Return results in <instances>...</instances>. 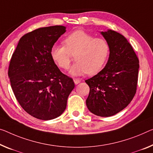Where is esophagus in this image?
Listing matches in <instances>:
<instances>
[{"label": "esophagus", "mask_w": 153, "mask_h": 153, "mask_svg": "<svg viewBox=\"0 0 153 153\" xmlns=\"http://www.w3.org/2000/svg\"><path fill=\"white\" fill-rule=\"evenodd\" d=\"M73 80H74V83L76 84V85L79 84V83H80V82H81V80H80L79 79H76V78H75V79H74Z\"/></svg>", "instance_id": "1"}]
</instances>
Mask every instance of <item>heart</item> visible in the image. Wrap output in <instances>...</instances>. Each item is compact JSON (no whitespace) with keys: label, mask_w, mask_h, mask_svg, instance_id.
<instances>
[{"label":"heart","mask_w":153,"mask_h":153,"mask_svg":"<svg viewBox=\"0 0 153 153\" xmlns=\"http://www.w3.org/2000/svg\"><path fill=\"white\" fill-rule=\"evenodd\" d=\"M64 45L55 44L51 49V56L61 68H69L72 55L76 61L70 70L72 76L99 72L106 63L109 54V45L106 39L94 37L89 33L78 30L63 40Z\"/></svg>","instance_id":"obj_1"}]
</instances>
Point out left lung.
Listing matches in <instances>:
<instances>
[{
	"label": "left lung",
	"mask_w": 153,
	"mask_h": 153,
	"mask_svg": "<svg viewBox=\"0 0 153 153\" xmlns=\"http://www.w3.org/2000/svg\"><path fill=\"white\" fill-rule=\"evenodd\" d=\"M109 45V57L100 72L85 80L90 87L86 105L92 114L114 116L131 102L137 90L139 60L123 35L108 29L100 32Z\"/></svg>",
	"instance_id": "left-lung-1"
}]
</instances>
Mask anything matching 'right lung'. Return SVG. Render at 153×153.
I'll return each mask as SVG.
<instances>
[{
    "label": "right lung",
    "mask_w": 153,
    "mask_h": 153,
    "mask_svg": "<svg viewBox=\"0 0 153 153\" xmlns=\"http://www.w3.org/2000/svg\"><path fill=\"white\" fill-rule=\"evenodd\" d=\"M64 26L39 28L20 39L9 63L8 76L20 106L43 120L62 115L74 88L51 56V49L66 31Z\"/></svg>",
    "instance_id": "obj_1"
}]
</instances>
